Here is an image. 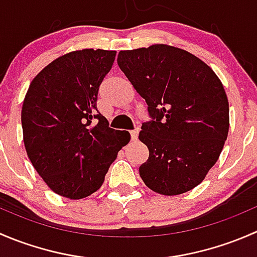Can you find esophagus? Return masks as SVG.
I'll use <instances>...</instances> for the list:
<instances>
[{
	"label": "esophagus",
	"instance_id": "1",
	"mask_svg": "<svg viewBox=\"0 0 257 257\" xmlns=\"http://www.w3.org/2000/svg\"><path fill=\"white\" fill-rule=\"evenodd\" d=\"M138 133H139V129L137 128V129H134V131H132L131 132V139L132 141H137V139H138Z\"/></svg>",
	"mask_w": 257,
	"mask_h": 257
}]
</instances>
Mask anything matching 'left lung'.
<instances>
[{
  "mask_svg": "<svg viewBox=\"0 0 257 257\" xmlns=\"http://www.w3.org/2000/svg\"><path fill=\"white\" fill-rule=\"evenodd\" d=\"M118 66L148 104L141 142L149 158L139 167L145 185L179 195L201 183L229 133V102L209 66L165 45L120 51Z\"/></svg>",
  "mask_w": 257,
  "mask_h": 257,
  "instance_id": "obj_1",
  "label": "left lung"
}]
</instances>
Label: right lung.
Returning a JSON list of instances; mask_svg holds the SVG:
<instances>
[{
    "label": "right lung",
    "instance_id": "right-lung-1",
    "mask_svg": "<svg viewBox=\"0 0 257 257\" xmlns=\"http://www.w3.org/2000/svg\"><path fill=\"white\" fill-rule=\"evenodd\" d=\"M115 51L82 49L59 57L31 82L23 100V142L31 163L58 195L89 196L129 141L97 109L99 85ZM95 120L97 124L91 125Z\"/></svg>",
    "mask_w": 257,
    "mask_h": 257
}]
</instances>
